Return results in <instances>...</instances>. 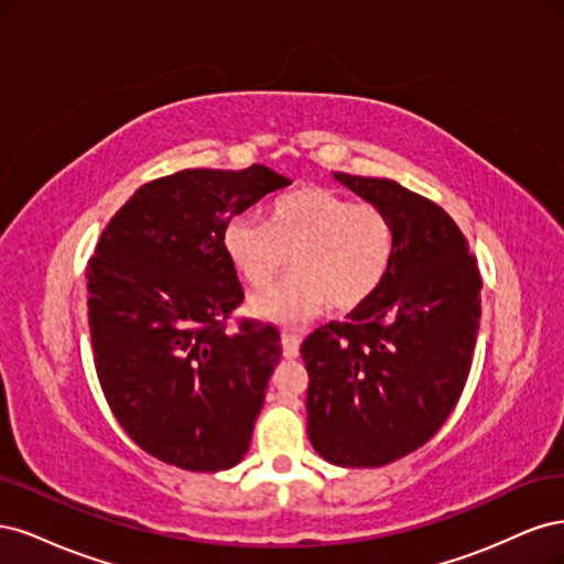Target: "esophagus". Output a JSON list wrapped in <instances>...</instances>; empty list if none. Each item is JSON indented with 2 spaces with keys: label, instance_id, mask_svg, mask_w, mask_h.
Returning a JSON list of instances; mask_svg holds the SVG:
<instances>
[{
  "label": "esophagus",
  "instance_id": "1",
  "mask_svg": "<svg viewBox=\"0 0 564 564\" xmlns=\"http://www.w3.org/2000/svg\"><path fill=\"white\" fill-rule=\"evenodd\" d=\"M299 348H301V336L296 334H282V352L286 360H292V357H299Z\"/></svg>",
  "mask_w": 564,
  "mask_h": 564
}]
</instances>
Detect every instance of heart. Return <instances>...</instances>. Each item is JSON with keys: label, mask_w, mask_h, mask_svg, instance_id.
Masks as SVG:
<instances>
[{"label": "heart", "mask_w": 564, "mask_h": 564, "mask_svg": "<svg viewBox=\"0 0 564 564\" xmlns=\"http://www.w3.org/2000/svg\"><path fill=\"white\" fill-rule=\"evenodd\" d=\"M230 263L251 286L294 275L251 301L256 315L296 327L324 311L352 313L377 296L395 259V226L371 202L308 185L278 197L268 218L237 214L224 230Z\"/></svg>", "instance_id": "heart-1"}]
</instances>
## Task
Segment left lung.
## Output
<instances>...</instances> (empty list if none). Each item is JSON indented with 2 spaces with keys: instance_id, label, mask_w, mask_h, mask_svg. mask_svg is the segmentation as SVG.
<instances>
[{
  "instance_id": "1",
  "label": "left lung",
  "mask_w": 564,
  "mask_h": 564,
  "mask_svg": "<svg viewBox=\"0 0 564 564\" xmlns=\"http://www.w3.org/2000/svg\"><path fill=\"white\" fill-rule=\"evenodd\" d=\"M395 226L383 286L301 344L308 437L334 466L379 468L423 447L464 392L482 278L466 235L435 202L388 178L336 174Z\"/></svg>"
}]
</instances>
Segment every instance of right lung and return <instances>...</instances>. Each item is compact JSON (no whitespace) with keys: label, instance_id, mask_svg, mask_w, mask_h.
<instances>
[{"label":"right lung","instance_id":"obj_1","mask_svg":"<svg viewBox=\"0 0 564 564\" xmlns=\"http://www.w3.org/2000/svg\"><path fill=\"white\" fill-rule=\"evenodd\" d=\"M263 164L185 169L119 209L87 270L94 365L110 412L150 456L193 473L240 464L282 346L275 324L237 319L230 218L286 187Z\"/></svg>","mask_w":564,"mask_h":564}]
</instances>
